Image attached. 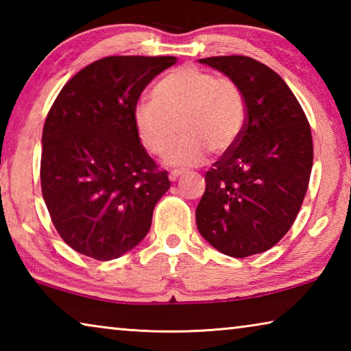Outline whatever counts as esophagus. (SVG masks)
Masks as SVG:
<instances>
[{"label": "esophagus", "instance_id": "1", "mask_svg": "<svg viewBox=\"0 0 351 351\" xmlns=\"http://www.w3.org/2000/svg\"><path fill=\"white\" fill-rule=\"evenodd\" d=\"M182 175H184V171H181V170H173V171H170L169 178H170L171 182H175V181H178V178L182 176Z\"/></svg>", "mask_w": 351, "mask_h": 351}]
</instances>
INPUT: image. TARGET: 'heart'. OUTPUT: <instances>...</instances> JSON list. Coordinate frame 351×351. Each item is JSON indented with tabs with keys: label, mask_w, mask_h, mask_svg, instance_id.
Masks as SVG:
<instances>
[{
	"label": "heart",
	"mask_w": 351,
	"mask_h": 351,
	"mask_svg": "<svg viewBox=\"0 0 351 351\" xmlns=\"http://www.w3.org/2000/svg\"><path fill=\"white\" fill-rule=\"evenodd\" d=\"M245 119V100L235 83L195 66L170 71L154 85L152 100L133 110L136 134L156 156L170 150L180 125L182 138L165 158L170 167L203 164L209 148L229 150L239 141Z\"/></svg>",
	"instance_id": "heart-1"
}]
</instances>
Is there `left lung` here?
<instances>
[{
  "instance_id": "left-lung-1",
  "label": "left lung",
  "mask_w": 351,
  "mask_h": 351,
  "mask_svg": "<svg viewBox=\"0 0 351 351\" xmlns=\"http://www.w3.org/2000/svg\"><path fill=\"white\" fill-rule=\"evenodd\" d=\"M198 62L235 83L246 123L206 173L197 228L221 254L249 257L277 245L300 210L313 169L310 123L293 91L266 64L245 56Z\"/></svg>"
}]
</instances>
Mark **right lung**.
Segmentation results:
<instances>
[{
  "instance_id": "right-lung-1",
  "label": "right lung",
  "mask_w": 351,
  "mask_h": 351,
  "mask_svg": "<svg viewBox=\"0 0 351 351\" xmlns=\"http://www.w3.org/2000/svg\"><path fill=\"white\" fill-rule=\"evenodd\" d=\"M175 57L112 56L88 64L58 94L43 127L41 192L63 241L86 257H122L145 239L170 189L136 134L144 88Z\"/></svg>"
}]
</instances>
